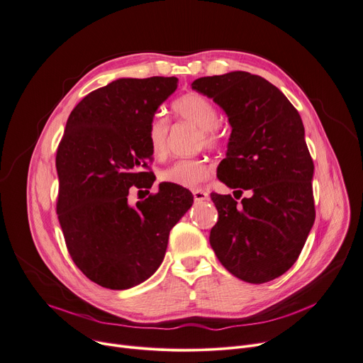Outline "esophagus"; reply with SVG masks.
I'll return each instance as SVG.
<instances>
[{"label":"esophagus","instance_id":"obj_1","mask_svg":"<svg viewBox=\"0 0 363 363\" xmlns=\"http://www.w3.org/2000/svg\"><path fill=\"white\" fill-rule=\"evenodd\" d=\"M192 195H194V200L199 201V203L200 201H206V200L210 199V194L207 191H204V189H194Z\"/></svg>","mask_w":363,"mask_h":363}]
</instances>
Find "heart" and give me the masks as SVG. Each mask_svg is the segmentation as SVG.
Listing matches in <instances>:
<instances>
[{
	"mask_svg": "<svg viewBox=\"0 0 363 363\" xmlns=\"http://www.w3.org/2000/svg\"><path fill=\"white\" fill-rule=\"evenodd\" d=\"M174 113L196 127L201 128V143L216 147L223 142V130L218 124L217 106L199 92L182 95L172 104ZM169 121L162 114H155L147 124V143L155 157H163L168 147ZM211 175V167L206 159H181L160 172L163 182L175 184L184 188H195Z\"/></svg>",
	"mask_w": 363,
	"mask_h": 363,
	"instance_id": "1",
	"label": "heart"
}]
</instances>
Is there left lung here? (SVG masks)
Segmentation results:
<instances>
[{
  "label": "left lung",
  "instance_id": "left-lung-1",
  "mask_svg": "<svg viewBox=\"0 0 363 363\" xmlns=\"http://www.w3.org/2000/svg\"><path fill=\"white\" fill-rule=\"evenodd\" d=\"M191 86L213 98L232 125L218 179L240 196L253 192L242 203L211 192L218 220L210 245L239 279L272 281L298 259L315 218L314 163L301 117L275 85L249 72L204 77Z\"/></svg>",
  "mask_w": 363,
  "mask_h": 363
}]
</instances>
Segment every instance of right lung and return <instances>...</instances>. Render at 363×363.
I'll list each match as a JSON object with an SVG mask.
<instances>
[{
  "instance_id": "obj_1",
  "label": "right lung",
  "mask_w": 363,
  "mask_h": 363,
  "mask_svg": "<svg viewBox=\"0 0 363 363\" xmlns=\"http://www.w3.org/2000/svg\"><path fill=\"white\" fill-rule=\"evenodd\" d=\"M178 88L175 77L123 78L89 92L72 110L56 152V213L79 271L110 289L146 281L163 260L171 228L192 194L163 182L130 207V186L150 188L147 124Z\"/></svg>"
}]
</instances>
